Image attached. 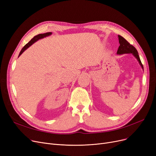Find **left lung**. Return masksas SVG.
<instances>
[{
    "instance_id": "obj_1",
    "label": "left lung",
    "mask_w": 156,
    "mask_h": 156,
    "mask_svg": "<svg viewBox=\"0 0 156 156\" xmlns=\"http://www.w3.org/2000/svg\"><path fill=\"white\" fill-rule=\"evenodd\" d=\"M119 38V43L120 45L119 46L118 50L117 51L118 54H129V53H132L133 55L137 59L139 63L141 65L142 68H144L143 65L141 62L140 57L138 55V53L136 51V49L132 45H131L128 41L125 39L123 37L118 35Z\"/></svg>"
}]
</instances>
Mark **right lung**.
Wrapping results in <instances>:
<instances>
[{"label":"right lung","instance_id":"1","mask_svg":"<svg viewBox=\"0 0 156 156\" xmlns=\"http://www.w3.org/2000/svg\"><path fill=\"white\" fill-rule=\"evenodd\" d=\"M51 34H52L51 32H47V33H45V34H38V35L35 36L34 38H33L30 41V42H29L28 44H27L25 45H24V46L23 47V48L21 49V51H20V54H19V56H20L24 51H25L27 48H28L30 45H31L34 42H35L36 41H37V40H39V39L43 38L44 37H47V36L50 35H51Z\"/></svg>","mask_w":156,"mask_h":156}]
</instances>
